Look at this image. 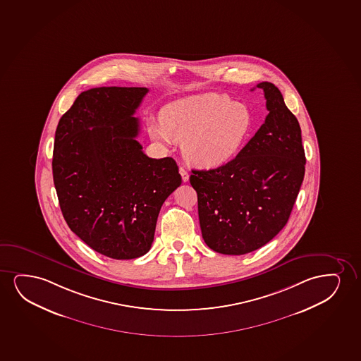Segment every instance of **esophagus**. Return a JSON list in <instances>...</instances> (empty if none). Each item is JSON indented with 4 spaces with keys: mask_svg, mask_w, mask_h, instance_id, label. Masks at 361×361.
I'll return each mask as SVG.
<instances>
[{
    "mask_svg": "<svg viewBox=\"0 0 361 361\" xmlns=\"http://www.w3.org/2000/svg\"><path fill=\"white\" fill-rule=\"evenodd\" d=\"M180 173H181L183 183H188V178H190V173H188V170L183 168V166H181V168H180Z\"/></svg>",
    "mask_w": 361,
    "mask_h": 361,
    "instance_id": "34e87169",
    "label": "esophagus"
}]
</instances>
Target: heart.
Wrapping results in <instances>:
<instances>
[{"instance_id": "1", "label": "heart", "mask_w": 361, "mask_h": 361, "mask_svg": "<svg viewBox=\"0 0 361 361\" xmlns=\"http://www.w3.org/2000/svg\"><path fill=\"white\" fill-rule=\"evenodd\" d=\"M161 122H150L149 135L163 143L183 142L185 158L196 166L214 168L241 149L252 130V115L225 94H198L166 105Z\"/></svg>"}]
</instances>
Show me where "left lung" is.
I'll return each instance as SVG.
<instances>
[{
	"mask_svg": "<svg viewBox=\"0 0 361 361\" xmlns=\"http://www.w3.org/2000/svg\"><path fill=\"white\" fill-rule=\"evenodd\" d=\"M264 92V123L229 163L192 170L202 238L223 255H245L269 243L290 216L304 181L305 150L299 121L281 90L269 82Z\"/></svg>",
	"mask_w": 361,
	"mask_h": 361,
	"instance_id": "obj_1",
	"label": "left lung"
}]
</instances>
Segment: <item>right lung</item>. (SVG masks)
<instances>
[{"instance_id":"right-lung-1","label":"right lung","mask_w":361,"mask_h":361,"mask_svg":"<svg viewBox=\"0 0 361 361\" xmlns=\"http://www.w3.org/2000/svg\"><path fill=\"white\" fill-rule=\"evenodd\" d=\"M147 93L140 87L83 92L55 133L52 175L66 223L114 259L149 251L160 208L181 185L173 158H149L137 142L133 115Z\"/></svg>"}]
</instances>
